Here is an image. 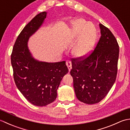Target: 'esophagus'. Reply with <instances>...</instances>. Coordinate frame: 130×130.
Instances as JSON below:
<instances>
[{
    "mask_svg": "<svg viewBox=\"0 0 130 130\" xmlns=\"http://www.w3.org/2000/svg\"><path fill=\"white\" fill-rule=\"evenodd\" d=\"M66 64H67V67L68 68V69L69 71H70L71 69V62L70 60H67L66 61Z\"/></svg>",
    "mask_w": 130,
    "mask_h": 130,
    "instance_id": "esophagus-1",
    "label": "esophagus"
}]
</instances>
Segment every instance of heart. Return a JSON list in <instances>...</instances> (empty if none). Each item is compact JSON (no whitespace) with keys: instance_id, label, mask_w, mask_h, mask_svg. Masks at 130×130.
Returning a JSON list of instances; mask_svg holds the SVG:
<instances>
[{"instance_id":"obj_1","label":"heart","mask_w":130,"mask_h":130,"mask_svg":"<svg viewBox=\"0 0 130 130\" xmlns=\"http://www.w3.org/2000/svg\"><path fill=\"white\" fill-rule=\"evenodd\" d=\"M74 35L76 38L82 37L80 41L73 50V54L78 57L86 56L92 51L95 44L96 33L92 24L87 23L83 19H76L73 22Z\"/></svg>"}]
</instances>
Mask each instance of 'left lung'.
Here are the masks:
<instances>
[{
  "mask_svg": "<svg viewBox=\"0 0 130 130\" xmlns=\"http://www.w3.org/2000/svg\"><path fill=\"white\" fill-rule=\"evenodd\" d=\"M101 36L95 47L81 57L71 59L70 74L77 98L93 104L102 101L114 84L117 74L119 45L110 30L99 24Z\"/></svg>",
  "mask_w": 130,
  "mask_h": 130,
  "instance_id": "obj_1",
  "label": "left lung"
}]
</instances>
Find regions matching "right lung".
I'll return each mask as SVG.
<instances>
[{
	"label": "right lung",
	"mask_w": 130,
	"mask_h": 130,
	"mask_svg": "<svg viewBox=\"0 0 130 130\" xmlns=\"http://www.w3.org/2000/svg\"><path fill=\"white\" fill-rule=\"evenodd\" d=\"M41 12L24 27L18 35L11 54V63L17 87L30 103L45 106L56 98L60 82L69 71L65 61L58 62H39L31 56L27 43L46 18Z\"/></svg>",
	"instance_id": "add662e5"
}]
</instances>
